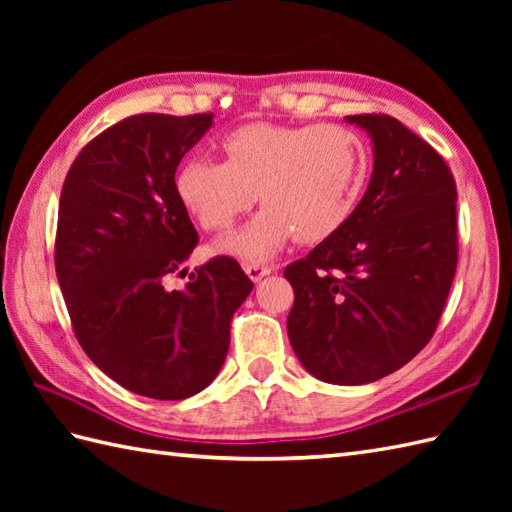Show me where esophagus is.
<instances>
[{
	"label": "esophagus",
	"mask_w": 512,
	"mask_h": 512,
	"mask_svg": "<svg viewBox=\"0 0 512 512\" xmlns=\"http://www.w3.org/2000/svg\"><path fill=\"white\" fill-rule=\"evenodd\" d=\"M244 270H246V275L253 279V281H259L262 277H266V275H270L275 270V266H264V264H253V262H248V264H244Z\"/></svg>",
	"instance_id": "esophagus-1"
}]
</instances>
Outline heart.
<instances>
[{
    "label": "heart",
    "mask_w": 512,
    "mask_h": 512,
    "mask_svg": "<svg viewBox=\"0 0 512 512\" xmlns=\"http://www.w3.org/2000/svg\"><path fill=\"white\" fill-rule=\"evenodd\" d=\"M224 162L187 158L176 191L204 231H226L257 200L253 220L220 242L246 262H262L297 237L319 244L352 220L369 176V147L341 125L253 123L226 134Z\"/></svg>",
    "instance_id": "1"
}]
</instances>
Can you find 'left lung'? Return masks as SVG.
<instances>
[{
  "instance_id": "obj_1",
  "label": "left lung",
  "mask_w": 512,
  "mask_h": 512,
  "mask_svg": "<svg viewBox=\"0 0 512 512\" xmlns=\"http://www.w3.org/2000/svg\"><path fill=\"white\" fill-rule=\"evenodd\" d=\"M374 171L339 233L286 266L288 336L301 365L332 385H365L407 365L438 328L458 266L453 173L394 116L356 114Z\"/></svg>"
}]
</instances>
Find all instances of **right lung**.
<instances>
[{"label": "right lung", "instance_id": "right-lung-1", "mask_svg": "<svg viewBox=\"0 0 512 512\" xmlns=\"http://www.w3.org/2000/svg\"><path fill=\"white\" fill-rule=\"evenodd\" d=\"M213 114H136L85 145L65 176L54 268L76 341L134 394L182 400L220 372L235 310L253 290L235 259L187 275L198 231L176 191L182 156Z\"/></svg>", "mask_w": 512, "mask_h": 512}]
</instances>
